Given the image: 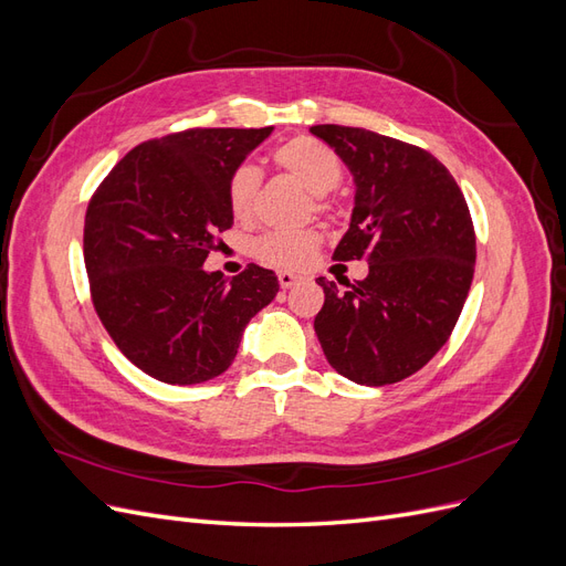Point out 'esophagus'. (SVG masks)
Wrapping results in <instances>:
<instances>
[{
    "label": "esophagus",
    "instance_id": "34e87169",
    "mask_svg": "<svg viewBox=\"0 0 566 566\" xmlns=\"http://www.w3.org/2000/svg\"><path fill=\"white\" fill-rule=\"evenodd\" d=\"M297 281H300V276H295V273H290V271H281V273H279V283H281L283 290L293 287Z\"/></svg>",
    "mask_w": 566,
    "mask_h": 566
}]
</instances>
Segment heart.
Here are the masks:
<instances>
[{
  "label": "heart",
  "mask_w": 566,
  "mask_h": 566,
  "mask_svg": "<svg viewBox=\"0 0 566 566\" xmlns=\"http://www.w3.org/2000/svg\"><path fill=\"white\" fill-rule=\"evenodd\" d=\"M271 160L283 175L293 177L312 193V210L321 217H333V202L323 193L333 191L342 179V163L335 153L312 139V136H293L273 148ZM256 186H260V175L250 165H241L233 169L227 184V202L229 210L238 221H248L254 212ZM321 248V235L312 229L295 231V233H266L256 238L252 245V254L262 264L273 269L297 271L310 266Z\"/></svg>",
  "instance_id": "1"
}]
</instances>
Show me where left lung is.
Listing matches in <instances>:
<instances>
[{
	"label": "left lung",
	"instance_id": "8db88e82",
	"mask_svg": "<svg viewBox=\"0 0 566 566\" xmlns=\"http://www.w3.org/2000/svg\"><path fill=\"white\" fill-rule=\"evenodd\" d=\"M356 181L335 260L368 262L364 281H325L314 331L328 364L382 387L418 373L447 345L468 300L476 238L465 196L432 153L361 127L310 129Z\"/></svg>",
	"mask_w": 566,
	"mask_h": 566
}]
</instances>
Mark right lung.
Here are the masks:
<instances>
[{"mask_svg":"<svg viewBox=\"0 0 566 566\" xmlns=\"http://www.w3.org/2000/svg\"><path fill=\"white\" fill-rule=\"evenodd\" d=\"M273 127H196L134 146L84 214L94 310L115 347L150 378L198 385L224 373L250 318L276 297L271 269L227 281L202 269L233 224L227 184Z\"/></svg>","mask_w":566,"mask_h":566,"instance_id":"obj_1","label":"right lung"}]
</instances>
